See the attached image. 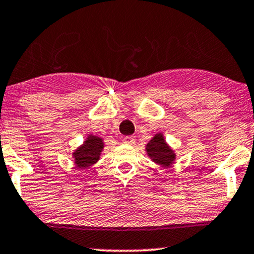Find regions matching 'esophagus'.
Segmentation results:
<instances>
[{
	"label": "esophagus",
	"mask_w": 254,
	"mask_h": 254,
	"mask_svg": "<svg viewBox=\"0 0 254 254\" xmlns=\"http://www.w3.org/2000/svg\"><path fill=\"white\" fill-rule=\"evenodd\" d=\"M136 140L135 136H125L123 138V142L127 143V144H133Z\"/></svg>",
	"instance_id": "esophagus-1"
}]
</instances>
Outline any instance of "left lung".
<instances>
[{
  "instance_id": "1",
  "label": "left lung",
  "mask_w": 254,
  "mask_h": 254,
  "mask_svg": "<svg viewBox=\"0 0 254 254\" xmlns=\"http://www.w3.org/2000/svg\"><path fill=\"white\" fill-rule=\"evenodd\" d=\"M146 152L152 161L156 162L157 164H161V166H170L175 160V154L167 145L162 133L155 135L154 138L146 144Z\"/></svg>"
}]
</instances>
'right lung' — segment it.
Wrapping results in <instances>:
<instances>
[{"label":"right lung","instance_id":"obj_1","mask_svg":"<svg viewBox=\"0 0 254 254\" xmlns=\"http://www.w3.org/2000/svg\"><path fill=\"white\" fill-rule=\"evenodd\" d=\"M103 148L104 144L102 138L92 135L88 136L87 139L84 142V144L73 152L77 167L84 169V168L90 167L91 164L96 163L99 160V155Z\"/></svg>","mask_w":254,"mask_h":254}]
</instances>
